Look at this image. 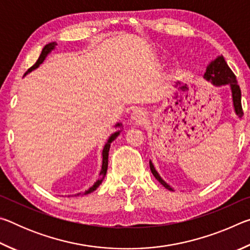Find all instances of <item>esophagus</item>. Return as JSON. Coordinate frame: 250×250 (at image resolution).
Listing matches in <instances>:
<instances>
[{"instance_id":"esophagus-1","label":"esophagus","mask_w":250,"mask_h":250,"mask_svg":"<svg viewBox=\"0 0 250 250\" xmlns=\"http://www.w3.org/2000/svg\"><path fill=\"white\" fill-rule=\"evenodd\" d=\"M145 118H146V113L140 108L133 110L132 115H131V119H132L134 122H139V124L145 120Z\"/></svg>"}]
</instances>
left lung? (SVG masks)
<instances>
[{"label": "left lung", "instance_id": "left-lung-1", "mask_svg": "<svg viewBox=\"0 0 250 250\" xmlns=\"http://www.w3.org/2000/svg\"><path fill=\"white\" fill-rule=\"evenodd\" d=\"M204 79L207 82H210L214 86L221 87V86H226L228 84L230 88L231 91V100H232V105H234V111L237 115V117L242 118L244 112L242 108V91H240V88L237 83V79L235 74L232 73L231 69L228 67L227 62L225 59L222 56H217L214 61H211L208 65L206 67V70L204 73ZM150 168L152 174L158 180L161 184H162L164 188L168 191H174V188H171V185H168L166 181H164L162 177L160 176L158 171L155 170L153 163L150 161Z\"/></svg>", "mask_w": 250, "mask_h": 250}]
</instances>
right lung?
I'll use <instances>...</instances> for the list:
<instances>
[{
	"mask_svg": "<svg viewBox=\"0 0 250 250\" xmlns=\"http://www.w3.org/2000/svg\"><path fill=\"white\" fill-rule=\"evenodd\" d=\"M56 43L55 42H53V43H49L45 46V47L43 48V50H42V53L40 55L39 59H37V62L34 64L31 68H29L26 73H25L24 76H26L27 74L31 73V71L35 70L36 68H39L41 64H43V62L45 61V58L48 56V54H50V52L52 50L55 49V47H56ZM116 128L118 129L116 132H113L111 135H110L109 139L107 140V142H105V145L104 146V150H103V164H101V170H100V174H99V179L97 180L95 182V184L91 186V188H89L87 189V191H84L83 194L82 193H78L77 196L79 195H86V194H89V193H92L94 191H96L97 188H98V186L103 183V181L104 179L105 176V173H107V168H108V155H109V150H110V146H111V142L115 141L118 135H119L121 133L122 131V124L121 122H118V124H116Z\"/></svg>",
	"mask_w": 250,
	"mask_h": 250,
	"instance_id": "right-lung-1",
	"label": "right lung"
}]
</instances>
